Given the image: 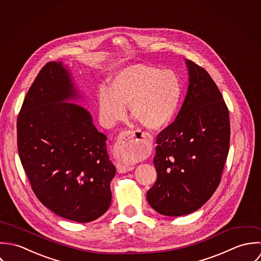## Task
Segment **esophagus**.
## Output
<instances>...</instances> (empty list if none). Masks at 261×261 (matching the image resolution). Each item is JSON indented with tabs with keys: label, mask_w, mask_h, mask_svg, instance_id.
<instances>
[{
	"label": "esophagus",
	"mask_w": 261,
	"mask_h": 261,
	"mask_svg": "<svg viewBox=\"0 0 261 261\" xmlns=\"http://www.w3.org/2000/svg\"><path fill=\"white\" fill-rule=\"evenodd\" d=\"M152 140H153L152 136L147 133L143 132V133L137 134V137H136L133 131L125 130L119 134L114 145V150L119 154L127 153L132 150L144 152L151 146ZM116 167H117V171L120 173H125L134 169L133 166L125 165L122 163H118Z\"/></svg>",
	"instance_id": "obj_1"
}]
</instances>
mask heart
Instances as JSON below:
<instances>
[{"label":"heart","instance_id":"1","mask_svg":"<svg viewBox=\"0 0 261 261\" xmlns=\"http://www.w3.org/2000/svg\"><path fill=\"white\" fill-rule=\"evenodd\" d=\"M181 95L177 75L168 69L135 64L116 73L109 82V90L101 89L98 107L103 124L112 127L126 117L127 109L143 127L158 130L173 118ZM125 161L136 155L123 154Z\"/></svg>","mask_w":261,"mask_h":261}]
</instances>
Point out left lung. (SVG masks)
I'll list each match as a JSON object with an SVG mask.
<instances>
[{
    "instance_id": "1",
    "label": "left lung",
    "mask_w": 261,
    "mask_h": 261,
    "mask_svg": "<svg viewBox=\"0 0 261 261\" xmlns=\"http://www.w3.org/2000/svg\"><path fill=\"white\" fill-rule=\"evenodd\" d=\"M190 84L174 122L157 136V179L148 204L178 217L201 208L217 190L230 145L229 110L208 72L186 60Z\"/></svg>"
}]
</instances>
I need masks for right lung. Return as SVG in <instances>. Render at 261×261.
I'll return each instance as SVG.
<instances>
[{
    "mask_svg": "<svg viewBox=\"0 0 261 261\" xmlns=\"http://www.w3.org/2000/svg\"><path fill=\"white\" fill-rule=\"evenodd\" d=\"M76 97L62 63H46L18 115L17 145L38 200L64 219L88 223L110 207L116 168L91 114L64 102Z\"/></svg>",
    "mask_w": 261,
    "mask_h": 261,
    "instance_id": "right-lung-1",
    "label": "right lung"
}]
</instances>
